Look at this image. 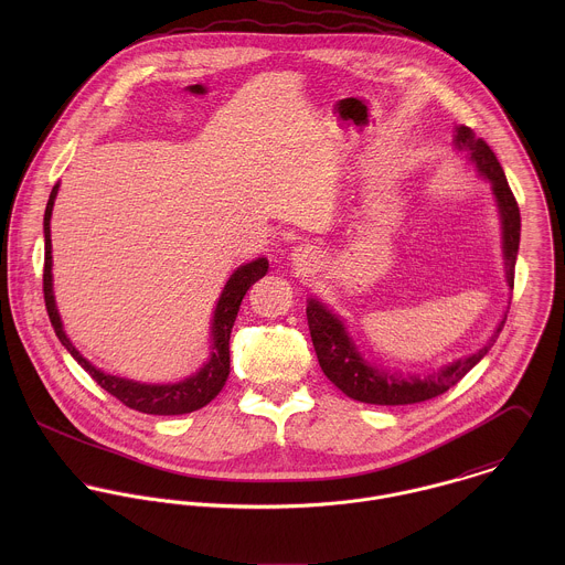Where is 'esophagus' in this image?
<instances>
[{"mask_svg":"<svg viewBox=\"0 0 565 565\" xmlns=\"http://www.w3.org/2000/svg\"><path fill=\"white\" fill-rule=\"evenodd\" d=\"M291 260H294L296 267H300V269L305 271V269H311V267L316 265L318 254H316V249H313L311 245H298V247L291 252Z\"/></svg>","mask_w":565,"mask_h":565,"instance_id":"34e87169","label":"esophagus"}]
</instances>
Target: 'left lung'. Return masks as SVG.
<instances>
[{
	"label": "left lung",
	"instance_id": "1",
	"mask_svg": "<svg viewBox=\"0 0 565 565\" xmlns=\"http://www.w3.org/2000/svg\"><path fill=\"white\" fill-rule=\"evenodd\" d=\"M452 143L459 152L466 154L468 161L477 167L479 175L491 182V193L500 215L504 278L509 289H513L515 258L520 247L518 202L509 189V182L504 178L500 162L483 139H479L468 126H457ZM307 320H309V330H311L320 367L334 387H339L348 398L359 403L396 406V404L424 403V401L437 398L444 392H448L452 385H457L495 343L507 320V313L502 316L491 337L479 350L452 363H446L439 370H433L430 374H403L367 361L365 354L354 343L345 322L318 298H309Z\"/></svg>",
	"mask_w": 565,
	"mask_h": 565
}]
</instances>
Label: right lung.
Listing matches in <instances>:
<instances>
[{
  "label": "right lung",
  "instance_id": "1",
  "mask_svg": "<svg viewBox=\"0 0 565 565\" xmlns=\"http://www.w3.org/2000/svg\"><path fill=\"white\" fill-rule=\"evenodd\" d=\"M58 189H61V182L54 184L47 206H45V217H43V233H45L43 294H45V307H47L50 322L54 326V332L61 339V343L67 348V352L81 363L102 390H106L119 403H124L135 411L150 413V415H182V413H191V411L206 406L222 392V387L226 385L228 374H231V332H233V326L237 320L243 296L258 278H263L267 274L269 260L265 256H258L249 263H243L226 280V285L220 294V300L215 305L213 320H211V348H209L211 352H209V359L204 361V365L195 374H191L178 383H141V381H132V379L113 376V374L95 367L88 359L82 356L78 348L67 337L58 307H56L54 278H52L50 222H52V211H54Z\"/></svg>",
  "mask_w": 565,
  "mask_h": 565
}]
</instances>
